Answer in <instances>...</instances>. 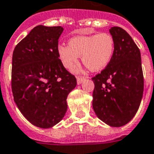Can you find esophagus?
Returning <instances> with one entry per match:
<instances>
[{
	"label": "esophagus",
	"mask_w": 154,
	"mask_h": 154,
	"mask_svg": "<svg viewBox=\"0 0 154 154\" xmlns=\"http://www.w3.org/2000/svg\"><path fill=\"white\" fill-rule=\"evenodd\" d=\"M85 77H77V84H78V85H80V84H82V82L85 81Z\"/></svg>",
	"instance_id": "34e87169"
}]
</instances>
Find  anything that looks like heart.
<instances>
[{"mask_svg": "<svg viewBox=\"0 0 154 154\" xmlns=\"http://www.w3.org/2000/svg\"><path fill=\"white\" fill-rule=\"evenodd\" d=\"M59 57L67 69L72 70L79 61L92 71H99L107 66L115 52V40L109 33L78 35L69 41V45L57 48Z\"/></svg>", "mask_w": 154, "mask_h": 154, "instance_id": "obj_1", "label": "heart"}]
</instances>
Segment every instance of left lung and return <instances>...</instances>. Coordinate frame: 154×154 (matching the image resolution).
Returning a JSON list of instances; mask_svg holds the SVG:
<instances>
[{
    "mask_svg": "<svg viewBox=\"0 0 154 154\" xmlns=\"http://www.w3.org/2000/svg\"><path fill=\"white\" fill-rule=\"evenodd\" d=\"M115 40L111 62L92 78L93 108L98 119L111 127H121L134 117L144 91L140 51L126 30L113 26Z\"/></svg>",
    "mask_w": 154,
    "mask_h": 154,
    "instance_id": "8db88e82",
    "label": "left lung"
}]
</instances>
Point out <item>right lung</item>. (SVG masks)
<instances>
[{
  "instance_id": "right-lung-1",
  "label": "right lung",
  "mask_w": 154,
  "mask_h": 154,
  "mask_svg": "<svg viewBox=\"0 0 154 154\" xmlns=\"http://www.w3.org/2000/svg\"><path fill=\"white\" fill-rule=\"evenodd\" d=\"M61 26H37L15 47L11 86L16 105L28 121L49 128L58 124L68 108L67 97L77 79L59 59Z\"/></svg>"
}]
</instances>
